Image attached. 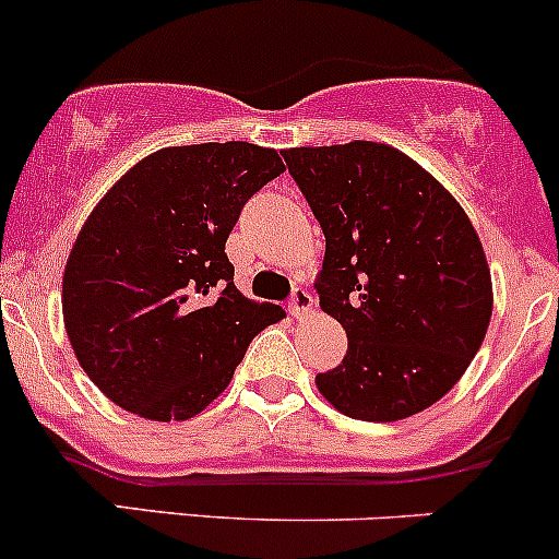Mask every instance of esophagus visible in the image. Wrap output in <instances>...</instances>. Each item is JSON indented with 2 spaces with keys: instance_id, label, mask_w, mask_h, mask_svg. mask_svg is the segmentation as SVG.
Instances as JSON below:
<instances>
[{
  "instance_id": "34e87169",
  "label": "esophagus",
  "mask_w": 559,
  "mask_h": 559,
  "mask_svg": "<svg viewBox=\"0 0 559 559\" xmlns=\"http://www.w3.org/2000/svg\"><path fill=\"white\" fill-rule=\"evenodd\" d=\"M313 311V297L311 292L302 289V286H297L295 292H292V300H289V313L295 316V319H306L308 313Z\"/></svg>"
}]
</instances>
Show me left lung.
<instances>
[{
	"mask_svg": "<svg viewBox=\"0 0 559 559\" xmlns=\"http://www.w3.org/2000/svg\"><path fill=\"white\" fill-rule=\"evenodd\" d=\"M321 224V311L346 330L337 368L316 376L341 414L397 421L430 408L476 357L492 278L460 202L384 143L281 151Z\"/></svg>",
	"mask_w": 559,
	"mask_h": 559,
	"instance_id": "obj_1",
	"label": "left lung"
}]
</instances>
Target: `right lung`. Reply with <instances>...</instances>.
Segmentation results:
<instances>
[{
  "mask_svg": "<svg viewBox=\"0 0 559 559\" xmlns=\"http://www.w3.org/2000/svg\"><path fill=\"white\" fill-rule=\"evenodd\" d=\"M281 173L262 145H175L99 200L67 259L61 311L105 397L151 421L191 419L227 389L253 335L284 319L240 295L224 253L246 202Z\"/></svg>",
  "mask_w": 559,
  "mask_h": 559,
  "instance_id": "obj_1",
  "label": "right lung"
}]
</instances>
